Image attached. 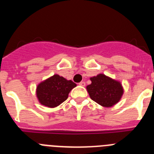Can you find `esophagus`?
<instances>
[{
	"label": "esophagus",
	"instance_id": "obj_1",
	"mask_svg": "<svg viewBox=\"0 0 154 154\" xmlns=\"http://www.w3.org/2000/svg\"><path fill=\"white\" fill-rule=\"evenodd\" d=\"M79 85H81V86H85V82H79Z\"/></svg>",
	"mask_w": 154,
	"mask_h": 154
}]
</instances>
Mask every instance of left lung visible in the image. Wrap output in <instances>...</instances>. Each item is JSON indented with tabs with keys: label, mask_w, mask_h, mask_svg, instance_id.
Here are the masks:
<instances>
[{
	"label": "left lung",
	"mask_w": 154,
	"mask_h": 154,
	"mask_svg": "<svg viewBox=\"0 0 154 154\" xmlns=\"http://www.w3.org/2000/svg\"><path fill=\"white\" fill-rule=\"evenodd\" d=\"M92 83L86 89L91 99L104 107H111L120 100L123 94V86L104 74H99L90 78Z\"/></svg>",
	"instance_id": "obj_1"
}]
</instances>
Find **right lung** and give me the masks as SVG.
<instances>
[{"label": "right lung", "mask_w": 154, "mask_h": 154, "mask_svg": "<svg viewBox=\"0 0 154 154\" xmlns=\"http://www.w3.org/2000/svg\"><path fill=\"white\" fill-rule=\"evenodd\" d=\"M76 86L72 80L54 75L37 86L36 95L41 104L54 108L68 99L70 91Z\"/></svg>", "instance_id": "obj_1"}]
</instances>
